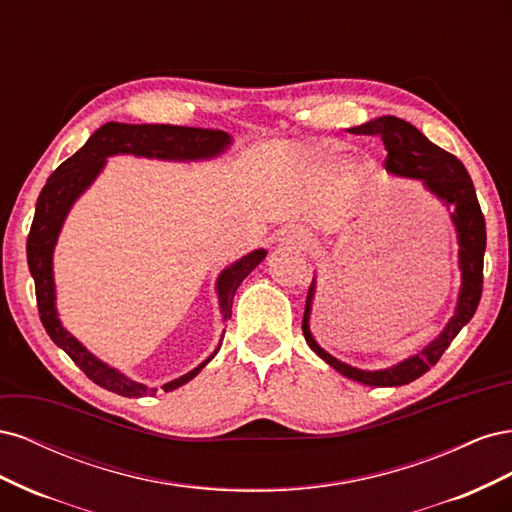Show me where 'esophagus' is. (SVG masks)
Wrapping results in <instances>:
<instances>
[{
    "mask_svg": "<svg viewBox=\"0 0 512 512\" xmlns=\"http://www.w3.org/2000/svg\"><path fill=\"white\" fill-rule=\"evenodd\" d=\"M282 241H286V243H290V245H297V247H301V250H305V247H309V237H307V232H305L303 228H288V230L284 232Z\"/></svg>",
    "mask_w": 512,
    "mask_h": 512,
    "instance_id": "1",
    "label": "esophagus"
}]
</instances>
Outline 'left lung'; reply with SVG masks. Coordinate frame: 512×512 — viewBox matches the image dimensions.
<instances>
[{
    "mask_svg": "<svg viewBox=\"0 0 512 512\" xmlns=\"http://www.w3.org/2000/svg\"><path fill=\"white\" fill-rule=\"evenodd\" d=\"M350 134L359 136H380L384 149H386V170L395 175L423 179L427 188L440 196L446 205L453 207V222L457 226L459 235V267H461V292L459 303L453 320L448 322L444 333L429 344L423 352H418L412 359L399 363L391 369L380 371H363L350 367L335 356L324 352L316 342L312 333H309V305H312L314 286L309 288L307 301H305V314H303V335L320 359L327 361L339 374H344L350 380L363 382L367 386H401L408 384L440 361L444 350L451 346L457 333L468 324L480 303V294H483V258H485V245H487V230H485V215L480 211L474 183L468 175L466 166L457 160V156L433 145L427 136L418 132L412 123L384 115L378 119H371L363 126L350 128Z\"/></svg>",
    "mask_w": 512,
    "mask_h": 512,
    "instance_id": "left-lung-1",
    "label": "left lung"
}]
</instances>
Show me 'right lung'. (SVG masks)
<instances>
[{
    "label": "right lung",
    "instance_id": "obj_1",
    "mask_svg": "<svg viewBox=\"0 0 512 512\" xmlns=\"http://www.w3.org/2000/svg\"><path fill=\"white\" fill-rule=\"evenodd\" d=\"M228 143L230 136L222 130L170 126V123H141V126H132V123L108 121L89 136V141L76 151L72 158H68L64 164H59L55 168V173L46 179V185L38 196L36 215L27 237V265L36 284L38 314L53 342L85 371V376L89 380H94L102 389L113 391L123 397H143L156 393V389L138 384L119 374L113 367L98 361L94 354H89L64 327H61L55 309L53 247L68 209L72 207L74 200L81 196L87 185L96 179V175L104 166V158L113 156V153H134V156L162 160H200L218 156ZM265 256V250H256L243 256L239 262H235V265L228 267L220 275L218 294L224 318L232 314V299H235L239 284L260 265V260ZM211 359L213 356H209L203 365L192 369L190 374L164 384L162 389L168 393L192 380Z\"/></svg>",
    "mask_w": 512,
    "mask_h": 512
}]
</instances>
